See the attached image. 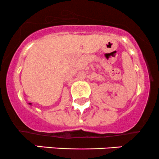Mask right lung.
<instances>
[{"label":"right lung","mask_w":159,"mask_h":159,"mask_svg":"<svg viewBox=\"0 0 159 159\" xmlns=\"http://www.w3.org/2000/svg\"><path fill=\"white\" fill-rule=\"evenodd\" d=\"M29 104H31V103H29Z\"/></svg>","instance_id":"right-lung-1"}]
</instances>
